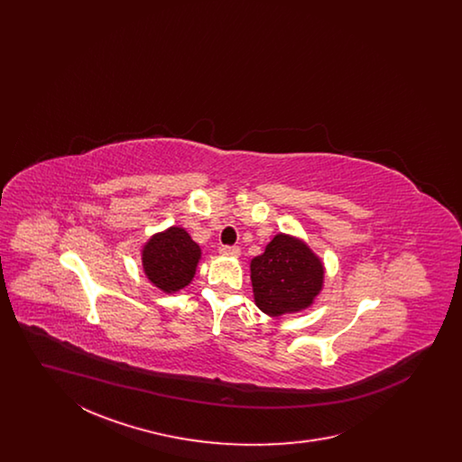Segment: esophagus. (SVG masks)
Masks as SVG:
<instances>
[{
  "label": "esophagus",
  "mask_w": 462,
  "mask_h": 462,
  "mask_svg": "<svg viewBox=\"0 0 462 462\" xmlns=\"http://www.w3.org/2000/svg\"><path fill=\"white\" fill-rule=\"evenodd\" d=\"M220 253L223 256H232L237 258L241 254V249L237 245H221Z\"/></svg>",
  "instance_id": "obj_1"
}]
</instances>
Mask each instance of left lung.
Here are the masks:
<instances>
[{
    "label": "left lung",
    "instance_id": "1",
    "mask_svg": "<svg viewBox=\"0 0 462 462\" xmlns=\"http://www.w3.org/2000/svg\"><path fill=\"white\" fill-rule=\"evenodd\" d=\"M251 282L254 303L263 313H296L320 294L324 264L301 239L277 234L263 254L251 260Z\"/></svg>",
    "mask_w": 462,
    "mask_h": 462
}]
</instances>
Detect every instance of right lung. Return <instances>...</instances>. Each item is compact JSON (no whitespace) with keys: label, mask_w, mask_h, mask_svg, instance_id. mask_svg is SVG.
<instances>
[{"label":"right lung","mask_w":462,"mask_h":462,"mask_svg":"<svg viewBox=\"0 0 462 462\" xmlns=\"http://www.w3.org/2000/svg\"><path fill=\"white\" fill-rule=\"evenodd\" d=\"M199 260V244L181 226H170L155 234L142 249V264L147 279L168 294L192 282Z\"/></svg>","instance_id":"1"}]
</instances>
